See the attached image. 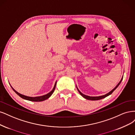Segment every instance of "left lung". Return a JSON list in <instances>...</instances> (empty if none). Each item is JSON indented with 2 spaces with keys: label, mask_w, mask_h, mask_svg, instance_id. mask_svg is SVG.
I'll list each match as a JSON object with an SVG mask.
<instances>
[{
  "label": "left lung",
  "mask_w": 135,
  "mask_h": 135,
  "mask_svg": "<svg viewBox=\"0 0 135 135\" xmlns=\"http://www.w3.org/2000/svg\"><path fill=\"white\" fill-rule=\"evenodd\" d=\"M122 80H123V77H122V79H121V80L120 81V82L118 83V84L115 86V88H114L112 91H110L109 93H108V94H105V95H103V96H100V97H89V96H87V95H85L82 94L81 92H80V90H79V89H78L77 88V90L79 91V93L81 94V96L83 97L84 98H85V99H88V100H100V99H102L105 98V97L109 96V95H110L111 94H112V93L113 92V91H114L117 88H118V86L119 85V84H120V82H121L122 81Z\"/></svg>",
  "instance_id": "8db88e82"
}]
</instances>
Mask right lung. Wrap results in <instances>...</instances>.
<instances>
[{"mask_svg": "<svg viewBox=\"0 0 135 135\" xmlns=\"http://www.w3.org/2000/svg\"><path fill=\"white\" fill-rule=\"evenodd\" d=\"M56 82H55V85H54V87L53 89L51 91H50V92L48 94H47L45 95H43V96H41V97H27V96H25V95H22L20 93H18V92H17V91L14 90V89L12 88V87L11 86V88H12V89L13 90V91H15V92L18 95H19V96L23 98L24 99H26V100H29V101H32V102H41V101H44L45 100H46L47 99H48L51 95H52V94H53L54 93V91L55 90V86H56Z\"/></svg>", "mask_w": 135, "mask_h": 135, "instance_id": "add662e5", "label": "right lung"}]
</instances>
